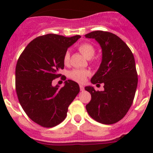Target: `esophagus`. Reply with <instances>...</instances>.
Segmentation results:
<instances>
[{"mask_svg":"<svg viewBox=\"0 0 153 153\" xmlns=\"http://www.w3.org/2000/svg\"><path fill=\"white\" fill-rule=\"evenodd\" d=\"M80 89H81V91H84V86L81 85V84H80Z\"/></svg>","mask_w":153,"mask_h":153,"instance_id":"34e87169","label":"esophagus"}]
</instances>
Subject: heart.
Instances as JSON below:
<instances>
[{
  "label": "heart",
  "instance_id": "obj_1",
  "mask_svg": "<svg viewBox=\"0 0 153 153\" xmlns=\"http://www.w3.org/2000/svg\"><path fill=\"white\" fill-rule=\"evenodd\" d=\"M78 49H79L80 52L87 59H90L95 54V48L93 47L92 44H88V43L81 44L78 47ZM69 57H70V54L67 51L64 55V63L65 64H69ZM89 73H90V72L87 69H73L69 72V77L77 82L82 83L85 81V78L86 76L89 75Z\"/></svg>",
  "mask_w": 153,
  "mask_h": 153
}]
</instances>
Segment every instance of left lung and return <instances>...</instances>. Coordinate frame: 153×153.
<instances>
[{
  "label": "left lung",
  "mask_w": 153,
  "mask_h": 153,
  "mask_svg": "<svg viewBox=\"0 0 153 153\" xmlns=\"http://www.w3.org/2000/svg\"><path fill=\"white\" fill-rule=\"evenodd\" d=\"M95 39L102 49V60L92 76V84H104V91L87 86L91 94L86 104L88 114L98 122L112 124L122 119L133 102L138 85L135 58L128 46L115 34L94 31L85 35Z\"/></svg>",
  "instance_id": "8db88e82"
}]
</instances>
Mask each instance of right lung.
<instances>
[{
    "mask_svg": "<svg viewBox=\"0 0 153 153\" xmlns=\"http://www.w3.org/2000/svg\"><path fill=\"white\" fill-rule=\"evenodd\" d=\"M80 35L67 38L55 34L38 37L27 46L15 68L18 100L29 118L44 127H53L67 117L68 107L80 92L72 80L52 86L64 69V55ZM66 80V79H65Z\"/></svg>",
    "mask_w": 153,
    "mask_h": 153,
    "instance_id": "right-lung-1",
    "label": "right lung"
}]
</instances>
